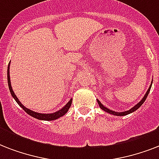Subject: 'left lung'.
Returning a JSON list of instances; mask_svg holds the SVG:
<instances>
[{
	"label": "left lung",
	"mask_w": 159,
	"mask_h": 159,
	"mask_svg": "<svg viewBox=\"0 0 159 159\" xmlns=\"http://www.w3.org/2000/svg\"><path fill=\"white\" fill-rule=\"evenodd\" d=\"M152 83H153V81H152V82H151V85L149 86V87H148V91L146 92L145 95L143 96V97L141 99V101L139 102H138L137 104L135 105L134 106H133L132 108L129 109V111H123V112H116V111H111V110H110V109L106 108V106H104L102 104V102H100L99 100L97 99V103H98V105H99L100 108L102 109V110H103L104 111H106V113H109V114H111V115H113V116H127V115H129V114L130 113H133L134 111H135L136 110H138L139 107H140L142 105H143V103L144 102H145L146 98H147V97H148V93H149V92H150V89H151V87H152Z\"/></svg>",
	"instance_id": "left-lung-1"
}]
</instances>
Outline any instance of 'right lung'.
<instances>
[{
    "label": "right lung",
    "instance_id": "right-lung-1",
    "mask_svg": "<svg viewBox=\"0 0 159 159\" xmlns=\"http://www.w3.org/2000/svg\"><path fill=\"white\" fill-rule=\"evenodd\" d=\"M10 64H11V62H9L8 65V68H7V81H8V86H9V89H10V92H11V94L12 96L15 101L17 102V104L20 106L21 108L23 109L24 111H25L26 113L30 115V116L34 117V118L38 119V120H47V121H50V120H57V119L62 117V116H64L65 114L67 113L68 110H69L70 106L72 105V99L71 98L70 101L67 102V104L65 105L62 109H60L57 111H55L53 113H39V112H35V111H31L30 109L26 108L25 106H24L22 103H21L19 99L17 98V97L15 94L13 89H12V87H11V78H10Z\"/></svg>",
    "mask_w": 159,
    "mask_h": 159
}]
</instances>
